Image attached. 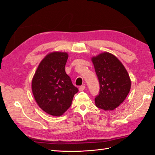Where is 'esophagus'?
I'll list each match as a JSON object with an SVG mask.
<instances>
[{"label":"esophagus","mask_w":155,"mask_h":155,"mask_svg":"<svg viewBox=\"0 0 155 155\" xmlns=\"http://www.w3.org/2000/svg\"><path fill=\"white\" fill-rule=\"evenodd\" d=\"M85 86H81L80 87H79V91H83L84 90H85Z\"/></svg>","instance_id":"esophagus-1"}]
</instances>
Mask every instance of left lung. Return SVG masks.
Listing matches in <instances>:
<instances>
[{
  "label": "left lung",
  "instance_id": "1",
  "mask_svg": "<svg viewBox=\"0 0 155 155\" xmlns=\"http://www.w3.org/2000/svg\"><path fill=\"white\" fill-rule=\"evenodd\" d=\"M92 61L100 87L95 104L104 110H113L123 103L130 91L128 72L120 60L109 52L92 58Z\"/></svg>",
  "mask_w": 155,
  "mask_h": 155
}]
</instances>
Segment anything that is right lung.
<instances>
[{"instance_id":"1","label":"right lung","mask_w":155,"mask_h":155,"mask_svg":"<svg viewBox=\"0 0 155 155\" xmlns=\"http://www.w3.org/2000/svg\"><path fill=\"white\" fill-rule=\"evenodd\" d=\"M67 52L54 51L41 61L32 79L31 89L41 109L54 116L63 114L78 92L65 72Z\"/></svg>"}]
</instances>
